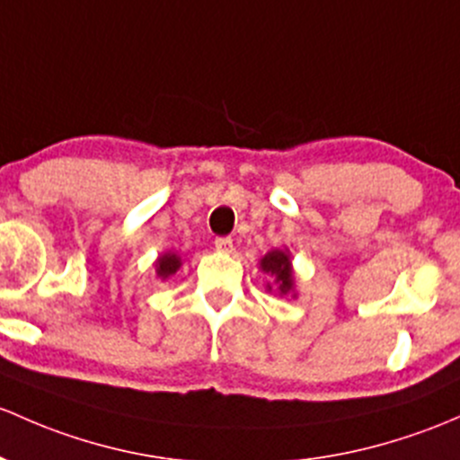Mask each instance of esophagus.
Listing matches in <instances>:
<instances>
[{
  "label": "esophagus",
  "mask_w": 460,
  "mask_h": 460,
  "mask_svg": "<svg viewBox=\"0 0 460 460\" xmlns=\"http://www.w3.org/2000/svg\"><path fill=\"white\" fill-rule=\"evenodd\" d=\"M216 249L220 253H231L234 251V240L231 238H216Z\"/></svg>",
  "instance_id": "1"
}]
</instances>
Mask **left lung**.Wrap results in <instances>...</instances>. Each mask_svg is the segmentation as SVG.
Masks as SVG:
<instances>
[{"instance_id":"1","label":"left lung","mask_w":460,"mask_h":460,"mask_svg":"<svg viewBox=\"0 0 460 460\" xmlns=\"http://www.w3.org/2000/svg\"><path fill=\"white\" fill-rule=\"evenodd\" d=\"M260 270L269 275L267 291L279 295H291L297 297V288H295V270H293V258L288 249H273L267 255L260 258Z\"/></svg>"}]
</instances>
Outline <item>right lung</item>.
<instances>
[{
	"instance_id": "1",
	"label": "right lung",
	"mask_w": 460,
	"mask_h": 460,
	"mask_svg": "<svg viewBox=\"0 0 460 460\" xmlns=\"http://www.w3.org/2000/svg\"><path fill=\"white\" fill-rule=\"evenodd\" d=\"M154 267H156V278L167 279L169 275H173L178 269L182 267V260H181V255L173 253V251H165V253L158 255L156 262H154Z\"/></svg>"
}]
</instances>
